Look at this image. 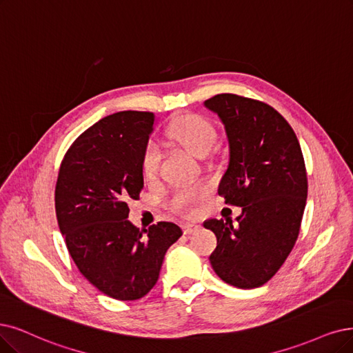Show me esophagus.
<instances>
[{
  "instance_id": "34e87169",
  "label": "esophagus",
  "mask_w": 353,
  "mask_h": 353,
  "mask_svg": "<svg viewBox=\"0 0 353 353\" xmlns=\"http://www.w3.org/2000/svg\"><path fill=\"white\" fill-rule=\"evenodd\" d=\"M201 228V225H198V224H194V223H188V224H185L183 225V232L185 234H193V232H196L198 230Z\"/></svg>"
}]
</instances>
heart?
<instances>
[{"instance_id":"obj_1","label":"heart","mask_w":353,"mask_h":353,"mask_svg":"<svg viewBox=\"0 0 353 353\" xmlns=\"http://www.w3.org/2000/svg\"><path fill=\"white\" fill-rule=\"evenodd\" d=\"M168 135L179 145L188 150L190 154L202 157L208 154L216 141V130L212 123L208 122L198 114L181 116L168 129ZM160 163V150L155 142H148L142 152L141 168L147 177H152L157 173ZM203 189L199 186H186L179 189L172 201V205L177 211H185L196 201Z\"/></svg>"}]
</instances>
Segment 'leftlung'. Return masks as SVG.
<instances>
[{
    "label": "left lung",
    "instance_id": "left-lung-1",
    "mask_svg": "<svg viewBox=\"0 0 353 353\" xmlns=\"http://www.w3.org/2000/svg\"><path fill=\"white\" fill-rule=\"evenodd\" d=\"M203 106L223 122L230 159L218 193L241 206L231 218L206 219L216 236L210 262L236 288L266 283L290 256L307 201V173L296 135L269 104L237 94H216Z\"/></svg>",
    "mask_w": 353,
    "mask_h": 353
}]
</instances>
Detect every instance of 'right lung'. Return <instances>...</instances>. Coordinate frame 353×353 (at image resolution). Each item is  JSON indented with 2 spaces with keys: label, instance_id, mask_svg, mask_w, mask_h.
Returning a JSON list of instances; mask_svg holds the SVG:
<instances>
[{
  "label": "right lung",
  "instance_id": "add662e5",
  "mask_svg": "<svg viewBox=\"0 0 353 353\" xmlns=\"http://www.w3.org/2000/svg\"><path fill=\"white\" fill-rule=\"evenodd\" d=\"M150 112H117L78 137L61 163L55 210L59 231L83 276L121 301L147 295L164 254L181 232L173 223L139 231L129 201L143 188L141 159L154 130Z\"/></svg>",
  "mask_w": 353,
  "mask_h": 353
}]
</instances>
